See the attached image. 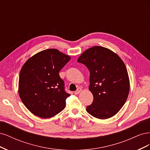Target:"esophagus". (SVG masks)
Segmentation results:
<instances>
[{
    "mask_svg": "<svg viewBox=\"0 0 150 150\" xmlns=\"http://www.w3.org/2000/svg\"><path fill=\"white\" fill-rule=\"evenodd\" d=\"M81 91V88H78V89L76 91H74V94H78L80 93Z\"/></svg>",
    "mask_w": 150,
    "mask_h": 150,
    "instance_id": "34e87169",
    "label": "esophagus"
}]
</instances>
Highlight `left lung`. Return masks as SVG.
Masks as SVG:
<instances>
[{
	"label": "left lung",
	"instance_id": "1",
	"mask_svg": "<svg viewBox=\"0 0 150 150\" xmlns=\"http://www.w3.org/2000/svg\"><path fill=\"white\" fill-rule=\"evenodd\" d=\"M78 62L90 72L89 89L93 101L86 111L98 119L115 116L123 106L129 91V80L125 63L116 53L101 46L86 50Z\"/></svg>",
	"mask_w": 150,
	"mask_h": 150
}]
</instances>
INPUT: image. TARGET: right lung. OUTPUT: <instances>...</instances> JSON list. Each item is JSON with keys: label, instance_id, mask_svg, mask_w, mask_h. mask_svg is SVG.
Listing matches in <instances>:
<instances>
[{"label": "right lung", "instance_id": "obj_1", "mask_svg": "<svg viewBox=\"0 0 150 150\" xmlns=\"http://www.w3.org/2000/svg\"><path fill=\"white\" fill-rule=\"evenodd\" d=\"M71 58L56 49L44 50L29 58L22 66L19 94L25 107L42 118L57 115L66 107L64 82L59 72Z\"/></svg>", "mask_w": 150, "mask_h": 150}]
</instances>
